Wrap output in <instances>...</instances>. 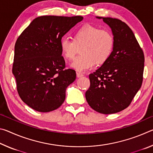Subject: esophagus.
<instances>
[{"label": "esophagus", "instance_id": "obj_1", "mask_svg": "<svg viewBox=\"0 0 153 153\" xmlns=\"http://www.w3.org/2000/svg\"><path fill=\"white\" fill-rule=\"evenodd\" d=\"M76 75H77V77H81L82 76H84V74L80 73V72H76Z\"/></svg>", "mask_w": 153, "mask_h": 153}]
</instances>
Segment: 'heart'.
I'll return each mask as SVG.
<instances>
[{
    "instance_id": "1",
    "label": "heart",
    "mask_w": 153,
    "mask_h": 153,
    "mask_svg": "<svg viewBox=\"0 0 153 153\" xmlns=\"http://www.w3.org/2000/svg\"><path fill=\"white\" fill-rule=\"evenodd\" d=\"M114 48V38L110 31L101 30L92 25H84L75 32L73 40L63 37L60 49L65 58L71 61L81 48V55L77 57L71 67L79 71H85L96 65L105 63Z\"/></svg>"
}]
</instances>
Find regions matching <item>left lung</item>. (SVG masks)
Returning a JSON list of instances; mask_svg holds the SVG:
<instances>
[{
  "label": "left lung",
  "mask_w": 153,
  "mask_h": 153,
  "mask_svg": "<svg viewBox=\"0 0 153 153\" xmlns=\"http://www.w3.org/2000/svg\"><path fill=\"white\" fill-rule=\"evenodd\" d=\"M109 25L114 38L108 60L89 75L90 86L86 99L94 111L102 114L125 109L132 101L143 81L144 55L132 30L116 18L97 17Z\"/></svg>",
  "instance_id": "left-lung-1"
}]
</instances>
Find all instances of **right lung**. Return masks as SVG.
I'll return each mask as SVG.
<instances>
[{
	"instance_id": "right-lung-1",
	"label": "right lung",
	"mask_w": 153,
	"mask_h": 153,
	"mask_svg": "<svg viewBox=\"0 0 153 153\" xmlns=\"http://www.w3.org/2000/svg\"><path fill=\"white\" fill-rule=\"evenodd\" d=\"M83 18L36 17L18 37L12 71L20 98L35 111L50 112L65 99L67 87L75 81L76 74L74 69H65L60 41Z\"/></svg>"
}]
</instances>
